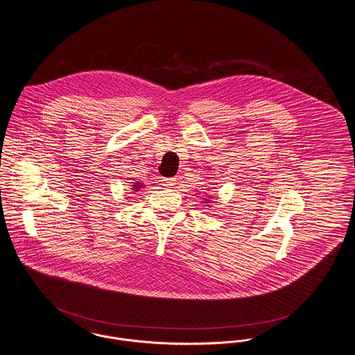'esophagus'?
<instances>
[{
  "label": "esophagus",
  "instance_id": "esophagus-1",
  "mask_svg": "<svg viewBox=\"0 0 355 355\" xmlns=\"http://www.w3.org/2000/svg\"><path fill=\"white\" fill-rule=\"evenodd\" d=\"M162 184L166 188H173L175 185V178H164Z\"/></svg>",
  "mask_w": 355,
  "mask_h": 355
}]
</instances>
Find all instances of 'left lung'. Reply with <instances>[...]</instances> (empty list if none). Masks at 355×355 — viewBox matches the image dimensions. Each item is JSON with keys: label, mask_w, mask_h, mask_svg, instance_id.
Listing matches in <instances>:
<instances>
[{"label": "left lung", "mask_w": 355, "mask_h": 355, "mask_svg": "<svg viewBox=\"0 0 355 355\" xmlns=\"http://www.w3.org/2000/svg\"><path fill=\"white\" fill-rule=\"evenodd\" d=\"M207 201H208V200H207Z\"/></svg>", "instance_id": "8db88e82"}]
</instances>
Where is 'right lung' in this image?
Segmentation results:
<instances>
[{"mask_svg": "<svg viewBox=\"0 0 355 355\" xmlns=\"http://www.w3.org/2000/svg\"><path fill=\"white\" fill-rule=\"evenodd\" d=\"M132 184H134V182H132ZM140 188H141V184H137V182H135V184H134V188H132V191H137L139 189H140Z\"/></svg>", "mask_w": 355, "mask_h": 355, "instance_id": "1", "label": "right lung"}]
</instances>
